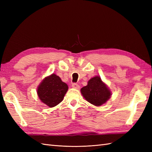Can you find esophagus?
Wrapping results in <instances>:
<instances>
[{
    "label": "esophagus",
    "mask_w": 152,
    "mask_h": 152,
    "mask_svg": "<svg viewBox=\"0 0 152 152\" xmlns=\"http://www.w3.org/2000/svg\"><path fill=\"white\" fill-rule=\"evenodd\" d=\"M72 87L73 88H75L76 89H78L80 88V86L78 84H77V83H72Z\"/></svg>",
    "instance_id": "esophagus-1"
}]
</instances>
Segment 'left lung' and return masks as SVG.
<instances>
[{"label": "left lung", "mask_w": 152, "mask_h": 152, "mask_svg": "<svg viewBox=\"0 0 152 152\" xmlns=\"http://www.w3.org/2000/svg\"><path fill=\"white\" fill-rule=\"evenodd\" d=\"M80 91L87 101L96 106L104 104L112 95V92L107 85L98 76L90 79L88 85L83 87Z\"/></svg>", "instance_id": "left-lung-1"}]
</instances>
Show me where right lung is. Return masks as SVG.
<instances>
[{
  "mask_svg": "<svg viewBox=\"0 0 152 152\" xmlns=\"http://www.w3.org/2000/svg\"><path fill=\"white\" fill-rule=\"evenodd\" d=\"M69 87L59 76L52 74L46 77L38 86V98L50 108L59 104L64 99Z\"/></svg>",
  "mask_w": 152,
  "mask_h": 152,
  "instance_id": "right-lung-1",
  "label": "right lung"
}]
</instances>
